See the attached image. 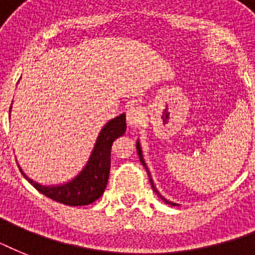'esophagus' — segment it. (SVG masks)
Returning <instances> with one entry per match:
<instances>
[{
    "mask_svg": "<svg viewBox=\"0 0 255 255\" xmlns=\"http://www.w3.org/2000/svg\"><path fill=\"white\" fill-rule=\"evenodd\" d=\"M144 111L141 107L137 106H132L127 110V124L128 126H137L144 122Z\"/></svg>",
    "mask_w": 255,
    "mask_h": 255,
    "instance_id": "obj_1",
    "label": "esophagus"
}]
</instances>
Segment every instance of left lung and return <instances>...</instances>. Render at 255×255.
I'll return each instance as SVG.
<instances>
[{
  "label": "left lung",
  "instance_id": "8db88e82",
  "mask_svg": "<svg viewBox=\"0 0 255 255\" xmlns=\"http://www.w3.org/2000/svg\"><path fill=\"white\" fill-rule=\"evenodd\" d=\"M136 149H137V155H139V159H140V161H141V164H143L144 167H145V169H147V172H148V176H149V181H151V185H152V189L155 190L156 193H157V196H160V197L163 198L164 201L167 202V204H170V205H177V204H174V202H170V201H168V200H165V198L163 197V196H161V194L159 193V190L156 189L155 188V185H153V181H152V178H151V174H149V170H148V168H147V165H145V161H144V159H143V153H141V147H140V143L139 141H136Z\"/></svg>",
  "mask_w": 255,
  "mask_h": 255
}]
</instances>
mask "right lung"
I'll use <instances>...</instances> for the list:
<instances>
[{"mask_svg":"<svg viewBox=\"0 0 255 255\" xmlns=\"http://www.w3.org/2000/svg\"><path fill=\"white\" fill-rule=\"evenodd\" d=\"M11 110V106H10ZM127 128L126 115L116 116L108 122L100 131L96 139L95 147L92 149L91 156L88 159L85 168L79 172L78 176L61 185H42L33 181L26 176L22 169V174L26 180H29L31 185L45 194L46 197L54 201L61 202L70 206H83L92 204L103 194L107 186L110 168H111V147L112 143L118 137L124 135Z\"/></svg>","mask_w":255,"mask_h":255,"instance_id":"right-lung-1","label":"right lung"}]
</instances>
